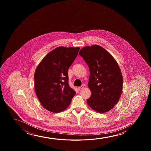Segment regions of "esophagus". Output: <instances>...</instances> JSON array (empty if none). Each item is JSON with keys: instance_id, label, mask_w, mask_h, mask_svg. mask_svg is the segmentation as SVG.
Segmentation results:
<instances>
[{"instance_id": "obj_1", "label": "esophagus", "mask_w": 151, "mask_h": 151, "mask_svg": "<svg viewBox=\"0 0 151 151\" xmlns=\"http://www.w3.org/2000/svg\"><path fill=\"white\" fill-rule=\"evenodd\" d=\"M83 88H84V86H81V87H79L78 88V89L79 90H81V89H83Z\"/></svg>"}]
</instances>
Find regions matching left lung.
Returning <instances> with one entry per match:
<instances>
[{"instance_id": "obj_1", "label": "left lung", "mask_w": 151, "mask_h": 151, "mask_svg": "<svg viewBox=\"0 0 151 151\" xmlns=\"http://www.w3.org/2000/svg\"><path fill=\"white\" fill-rule=\"evenodd\" d=\"M79 54L89 66L88 86L91 91L88 105L103 114L112 109L122 94L123 77L118 63L111 54L97 45L83 47Z\"/></svg>"}]
</instances>
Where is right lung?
<instances>
[{
	"label": "right lung",
	"mask_w": 151,
	"mask_h": 151,
	"mask_svg": "<svg viewBox=\"0 0 151 151\" xmlns=\"http://www.w3.org/2000/svg\"><path fill=\"white\" fill-rule=\"evenodd\" d=\"M79 47L59 46L47 54L35 70V89L42 105L58 113L70 105L76 92L68 85V69Z\"/></svg>",
	"instance_id": "add662e5"
}]
</instances>
